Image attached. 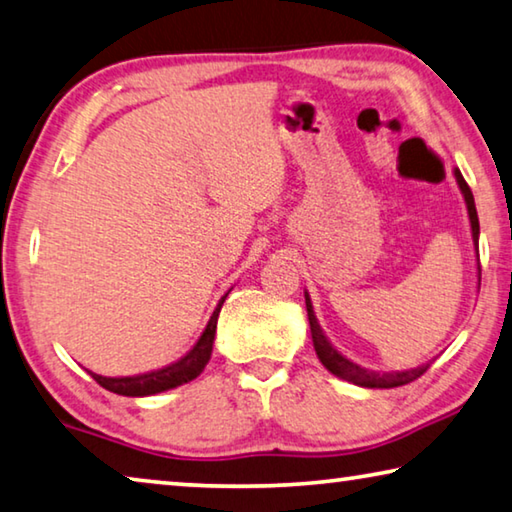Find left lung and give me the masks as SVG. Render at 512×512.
<instances>
[{"mask_svg":"<svg viewBox=\"0 0 512 512\" xmlns=\"http://www.w3.org/2000/svg\"><path fill=\"white\" fill-rule=\"evenodd\" d=\"M453 177H456V184L465 198V207H467V216H469V227H472V241H474V250L478 257V234H481V227H478V214H476V205H474V196L469 191L467 182L462 180L460 170H453ZM305 307H307V321H310V332H312V342H314V351L319 355V360L323 367H326L332 376L348 380V383L360 385V387H371V389H389V387H401L408 385L412 380H417L421 373H424L431 362L419 364L415 369H403V371H376V369H367L362 364L353 362L351 358L339 351V348L330 342L326 332L319 326V319H316L314 307H312V298L305 291Z\"/></svg>","mask_w":512,"mask_h":512,"instance_id":"left-lung-1","label":"left lung"}]
</instances>
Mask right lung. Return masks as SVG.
I'll return each mask as SVG.
<instances>
[{
	"label": "right lung",
	"instance_id": "1",
	"mask_svg": "<svg viewBox=\"0 0 512 512\" xmlns=\"http://www.w3.org/2000/svg\"><path fill=\"white\" fill-rule=\"evenodd\" d=\"M230 291H227V294H230ZM227 294L218 300L214 314L209 316V321H207V328L202 330L200 339L193 344V348L184 355V358H180L173 364H168V367L154 369L148 373H139V376L109 378V376H100V373H91V376L104 389H109V392L120 394V396H152L159 392H168V389H175L184 383H191L193 378H198L200 373L205 371L209 358H212L218 314H221V307L225 303Z\"/></svg>",
	"mask_w": 512,
	"mask_h": 512
}]
</instances>
